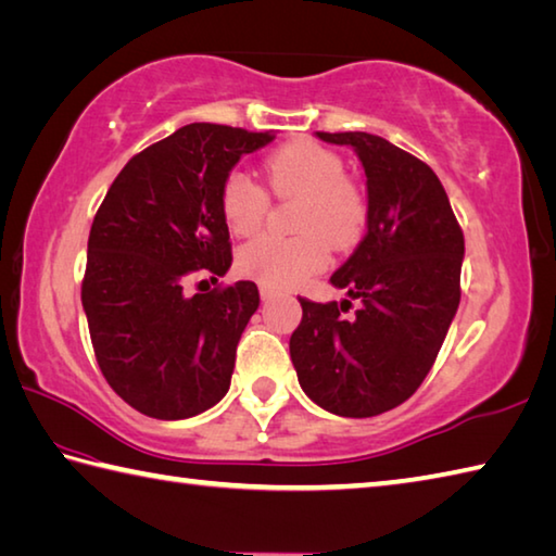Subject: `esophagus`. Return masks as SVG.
I'll return each mask as SVG.
<instances>
[{
	"instance_id": "esophagus-1",
	"label": "esophagus",
	"mask_w": 556,
	"mask_h": 556,
	"mask_svg": "<svg viewBox=\"0 0 556 556\" xmlns=\"http://www.w3.org/2000/svg\"><path fill=\"white\" fill-rule=\"evenodd\" d=\"M258 295L264 298V300H268V298H274V295H276V290H274V288H268V286H264V282H261V286H258Z\"/></svg>"
}]
</instances>
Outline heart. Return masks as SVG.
Masks as SVG:
<instances>
[{
  "label": "heart",
  "instance_id": "obj_1",
  "mask_svg": "<svg viewBox=\"0 0 556 556\" xmlns=\"http://www.w3.org/2000/svg\"><path fill=\"white\" fill-rule=\"evenodd\" d=\"M266 179L278 198L300 201L295 237H258L239 249L244 276L268 288H290L329 264V244L349 251L361 242L368 223V203L361 186L345 176L337 152L312 140H292L266 160ZM227 227L239 237L261 229L268 213V193L244 172H229L219 191Z\"/></svg>",
  "mask_w": 556,
  "mask_h": 556
}]
</instances>
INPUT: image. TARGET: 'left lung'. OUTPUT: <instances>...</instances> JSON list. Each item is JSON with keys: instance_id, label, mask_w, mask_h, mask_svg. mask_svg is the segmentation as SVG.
I'll use <instances>...</instances> for the list:
<instances>
[{"instance_id": "obj_1", "label": "left lung", "mask_w": 556, "mask_h": 556, "mask_svg": "<svg viewBox=\"0 0 556 556\" xmlns=\"http://www.w3.org/2000/svg\"><path fill=\"white\" fill-rule=\"evenodd\" d=\"M351 144L368 176V235L331 276L343 302L298 298L290 337L300 387L331 414L400 406L428 370L459 305L465 237L431 166L370 132H317ZM359 302L353 315L352 302Z\"/></svg>"}]
</instances>
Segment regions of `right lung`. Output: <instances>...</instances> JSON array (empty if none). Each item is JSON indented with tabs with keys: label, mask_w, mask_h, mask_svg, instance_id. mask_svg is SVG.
<instances>
[{
	"label": "right lung",
	"mask_w": 556,
	"mask_h": 556,
	"mask_svg": "<svg viewBox=\"0 0 556 556\" xmlns=\"http://www.w3.org/2000/svg\"><path fill=\"white\" fill-rule=\"evenodd\" d=\"M274 138L232 125H184L135 154L99 205L81 305L103 377L144 416L191 418L229 390L237 343L258 307L256 282H218L193 299L185 282L227 274L223 181L239 156Z\"/></svg>",
	"instance_id": "right-lung-1"
}]
</instances>
